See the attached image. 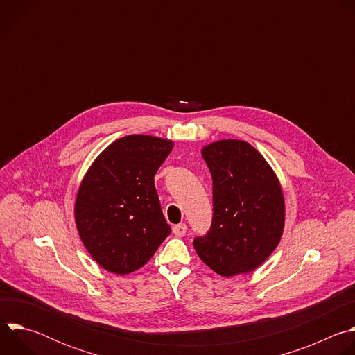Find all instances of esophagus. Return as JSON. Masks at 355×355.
I'll return each instance as SVG.
<instances>
[{
  "label": "esophagus",
  "mask_w": 355,
  "mask_h": 355,
  "mask_svg": "<svg viewBox=\"0 0 355 355\" xmlns=\"http://www.w3.org/2000/svg\"><path fill=\"white\" fill-rule=\"evenodd\" d=\"M173 233H174L177 237H182V236H185V233H187V225H185V223L175 225V226L173 227Z\"/></svg>",
  "instance_id": "34e87169"
}]
</instances>
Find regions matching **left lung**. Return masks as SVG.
<instances>
[{
  "instance_id": "obj_1",
  "label": "left lung",
  "mask_w": 355,
  "mask_h": 355,
  "mask_svg": "<svg viewBox=\"0 0 355 355\" xmlns=\"http://www.w3.org/2000/svg\"><path fill=\"white\" fill-rule=\"evenodd\" d=\"M214 184V218L195 237L199 259L216 274L234 277L259 268L278 245L285 202L274 170L250 143L236 139L202 148Z\"/></svg>"
}]
</instances>
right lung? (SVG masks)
I'll return each mask as SVG.
<instances>
[{
    "label": "right lung",
    "instance_id": "add662e5",
    "mask_svg": "<svg viewBox=\"0 0 355 355\" xmlns=\"http://www.w3.org/2000/svg\"><path fill=\"white\" fill-rule=\"evenodd\" d=\"M173 147L171 140L156 136H125L111 143L84 175L76 198V226L104 270L119 275L139 270L171 233L155 175Z\"/></svg>",
    "mask_w": 355,
    "mask_h": 355
}]
</instances>
